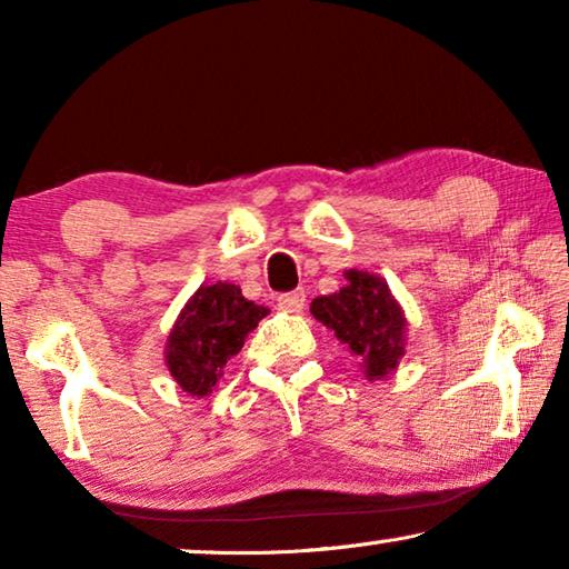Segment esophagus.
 Here are the masks:
<instances>
[{
	"label": "esophagus",
	"instance_id": "esophagus-1",
	"mask_svg": "<svg viewBox=\"0 0 569 569\" xmlns=\"http://www.w3.org/2000/svg\"><path fill=\"white\" fill-rule=\"evenodd\" d=\"M306 306V291L303 288H296V291H288L278 296V308H283L288 313H298L303 311Z\"/></svg>",
	"mask_w": 569,
	"mask_h": 569
}]
</instances>
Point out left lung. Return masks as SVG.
<instances>
[{
  "mask_svg": "<svg viewBox=\"0 0 569 569\" xmlns=\"http://www.w3.org/2000/svg\"><path fill=\"white\" fill-rule=\"evenodd\" d=\"M339 293L313 298L311 313L363 359L369 379H383L403 356V319L389 286L379 276L349 271Z\"/></svg>",
  "mask_w": 569,
  "mask_h": 569,
  "instance_id": "1",
  "label": "left lung"
}]
</instances>
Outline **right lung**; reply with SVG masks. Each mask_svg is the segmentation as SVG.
<instances>
[{
    "mask_svg": "<svg viewBox=\"0 0 569 569\" xmlns=\"http://www.w3.org/2000/svg\"><path fill=\"white\" fill-rule=\"evenodd\" d=\"M268 308L246 301L233 283L200 286L168 336V369L182 391L208 397L230 356L243 349Z\"/></svg>",
    "mask_w": 569,
    "mask_h": 569,
    "instance_id": "right-lung-1",
    "label": "right lung"
}]
</instances>
